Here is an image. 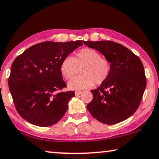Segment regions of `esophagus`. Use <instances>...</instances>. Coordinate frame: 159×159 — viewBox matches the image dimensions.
<instances>
[{
  "label": "esophagus",
  "instance_id": "obj_1",
  "mask_svg": "<svg viewBox=\"0 0 159 159\" xmlns=\"http://www.w3.org/2000/svg\"><path fill=\"white\" fill-rule=\"evenodd\" d=\"M82 91H76L75 92V95H80V94H82Z\"/></svg>",
  "mask_w": 159,
  "mask_h": 159
}]
</instances>
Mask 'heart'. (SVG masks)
Returning <instances> with one entry per match:
<instances>
[{
    "instance_id": "heart-1",
    "label": "heart",
    "mask_w": 159,
    "mask_h": 159,
    "mask_svg": "<svg viewBox=\"0 0 159 159\" xmlns=\"http://www.w3.org/2000/svg\"><path fill=\"white\" fill-rule=\"evenodd\" d=\"M81 76L76 77L69 82L73 89H83L101 84L105 82L111 72V64L95 49L84 48L72 57H66L60 64L61 75L66 80L73 77L78 68H81Z\"/></svg>"
}]
</instances>
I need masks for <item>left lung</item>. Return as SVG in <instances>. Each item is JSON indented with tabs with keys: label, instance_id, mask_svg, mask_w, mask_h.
Masks as SVG:
<instances>
[{
	"label": "left lung",
	"instance_id": "8db88e82",
	"mask_svg": "<svg viewBox=\"0 0 159 159\" xmlns=\"http://www.w3.org/2000/svg\"><path fill=\"white\" fill-rule=\"evenodd\" d=\"M111 63L107 80L91 90L93 100L87 109L94 118L107 125L125 120L136 111L146 87V77L142 61L124 47L111 41H84Z\"/></svg>",
	"mask_w": 159,
	"mask_h": 159
}]
</instances>
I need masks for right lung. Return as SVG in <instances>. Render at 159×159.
<instances>
[{
    "label": "right lung",
    "mask_w": 159,
    "mask_h": 159,
    "mask_svg": "<svg viewBox=\"0 0 159 159\" xmlns=\"http://www.w3.org/2000/svg\"><path fill=\"white\" fill-rule=\"evenodd\" d=\"M82 41L36 43L18 56L11 65L8 87L21 118L40 127L59 122L68 108L74 91L66 87L60 71L63 59Z\"/></svg>",
    "instance_id": "right-lung-1"
}]
</instances>
